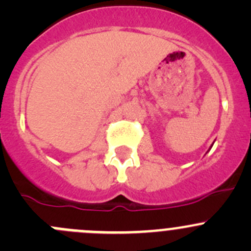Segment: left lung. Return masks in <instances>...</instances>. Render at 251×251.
<instances>
[{
	"instance_id": "obj_1",
	"label": "left lung",
	"mask_w": 251,
	"mask_h": 251,
	"mask_svg": "<svg viewBox=\"0 0 251 251\" xmlns=\"http://www.w3.org/2000/svg\"><path fill=\"white\" fill-rule=\"evenodd\" d=\"M212 144H214V143H212ZM212 144H211V146H210V148H209V151H210V149H211V147H212ZM207 151H206V153H207Z\"/></svg>"
}]
</instances>
